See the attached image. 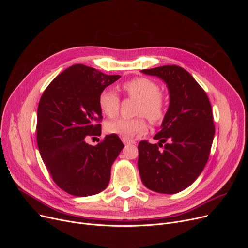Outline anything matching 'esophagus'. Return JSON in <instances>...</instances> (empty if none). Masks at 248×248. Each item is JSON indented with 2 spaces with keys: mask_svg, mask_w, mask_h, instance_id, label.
Instances as JSON below:
<instances>
[{
  "mask_svg": "<svg viewBox=\"0 0 248 248\" xmlns=\"http://www.w3.org/2000/svg\"><path fill=\"white\" fill-rule=\"evenodd\" d=\"M122 140H123V142H124V145L136 144V141H135V140H129V139H127V138H122Z\"/></svg>",
  "mask_w": 248,
  "mask_h": 248,
  "instance_id": "esophagus-1",
  "label": "esophagus"
}]
</instances>
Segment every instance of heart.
Masks as SVG:
<instances>
[{
    "label": "heart",
    "mask_w": 248,
    "mask_h": 248,
    "mask_svg": "<svg viewBox=\"0 0 248 248\" xmlns=\"http://www.w3.org/2000/svg\"><path fill=\"white\" fill-rule=\"evenodd\" d=\"M122 88L128 97L138 100L135 108L138 116L134 119H117L108 123V133L123 138H133L146 133L145 116L153 124L163 121L167 109V99L160 91L157 82L147 77H137L124 82ZM98 106L102 113L108 117H114L120 111L121 100L114 91L106 89L98 96Z\"/></svg>",
    "instance_id": "b5f03b06"
}]
</instances>
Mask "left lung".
Listing matches in <instances>:
<instances>
[{
    "instance_id": "obj_1",
    "label": "left lung",
    "mask_w": 248,
    "mask_h": 248,
    "mask_svg": "<svg viewBox=\"0 0 248 248\" xmlns=\"http://www.w3.org/2000/svg\"><path fill=\"white\" fill-rule=\"evenodd\" d=\"M141 72L167 84L170 104L154 137L159 144L141 140L138 146L140 179L152 191L175 194L199 177L209 159L215 134L212 108L204 89L184 68L165 65Z\"/></svg>"
}]
</instances>
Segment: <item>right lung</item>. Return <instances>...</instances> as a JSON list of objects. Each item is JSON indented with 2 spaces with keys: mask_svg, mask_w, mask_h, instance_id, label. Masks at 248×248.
Listing matches in <instances>:
<instances>
[{
  "mask_svg": "<svg viewBox=\"0 0 248 248\" xmlns=\"http://www.w3.org/2000/svg\"><path fill=\"white\" fill-rule=\"evenodd\" d=\"M120 78L75 64L52 80L39 101V152L57 186L73 196H91L106 189L111 166L124 147L115 134L96 146L85 141L87 136L101 134L98 96Z\"/></svg>",
  "mask_w": 248,
  "mask_h": 248,
  "instance_id": "obj_1",
  "label": "right lung"
}]
</instances>
